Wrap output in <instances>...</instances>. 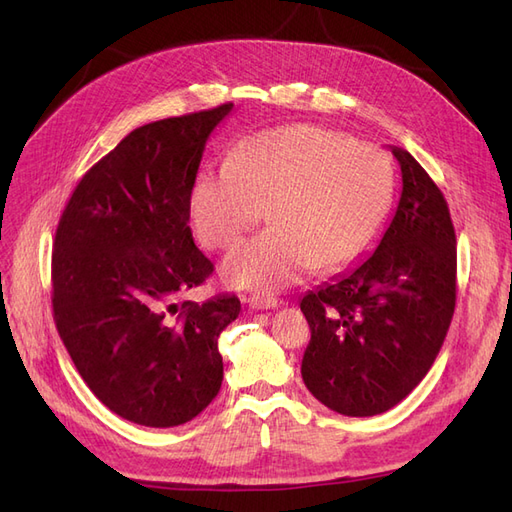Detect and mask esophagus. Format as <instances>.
I'll use <instances>...</instances> for the list:
<instances>
[{"label": "esophagus", "instance_id": "esophagus-1", "mask_svg": "<svg viewBox=\"0 0 512 512\" xmlns=\"http://www.w3.org/2000/svg\"><path fill=\"white\" fill-rule=\"evenodd\" d=\"M247 303H250L252 309H275L277 307V299L273 297V294H265V292L250 294V297H247Z\"/></svg>", "mask_w": 512, "mask_h": 512}]
</instances>
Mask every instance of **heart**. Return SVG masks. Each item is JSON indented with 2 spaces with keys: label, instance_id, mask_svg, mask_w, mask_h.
<instances>
[{
  "label": "heart",
  "instance_id": "obj_1",
  "mask_svg": "<svg viewBox=\"0 0 512 512\" xmlns=\"http://www.w3.org/2000/svg\"><path fill=\"white\" fill-rule=\"evenodd\" d=\"M391 203L393 168L382 151L299 123L245 138L235 162L200 170L190 213L203 245L222 250L269 207L271 228L232 247L222 273L239 288L277 290L316 267L333 271L363 258Z\"/></svg>",
  "mask_w": 512,
  "mask_h": 512
}]
</instances>
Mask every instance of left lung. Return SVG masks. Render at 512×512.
Masks as SVG:
<instances>
[{
    "instance_id": "left-lung-1",
    "label": "left lung",
    "mask_w": 512,
    "mask_h": 512,
    "mask_svg": "<svg viewBox=\"0 0 512 512\" xmlns=\"http://www.w3.org/2000/svg\"><path fill=\"white\" fill-rule=\"evenodd\" d=\"M391 151L404 188L378 247L301 301L312 329L303 382L346 416L382 414L408 397L436 361L455 312L457 243L448 205L406 149Z\"/></svg>"
}]
</instances>
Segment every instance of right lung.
Returning a JSON list of instances; mask_svg holds the SVG:
<instances>
[{
	"label": "right lung",
	"mask_w": 512,
	"mask_h": 512,
	"mask_svg": "<svg viewBox=\"0 0 512 512\" xmlns=\"http://www.w3.org/2000/svg\"><path fill=\"white\" fill-rule=\"evenodd\" d=\"M232 111L168 117L132 130L91 166L53 243V318L102 404L145 427L192 421L218 395L220 333L241 301H181L213 262L194 245L190 198L207 138Z\"/></svg>",
	"instance_id": "1"
}]
</instances>
